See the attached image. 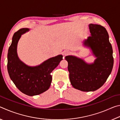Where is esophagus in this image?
I'll return each instance as SVG.
<instances>
[{"label": "esophagus", "instance_id": "obj_1", "mask_svg": "<svg viewBox=\"0 0 120 120\" xmlns=\"http://www.w3.org/2000/svg\"><path fill=\"white\" fill-rule=\"evenodd\" d=\"M69 53H70V51L68 50H66L64 52V56L68 55V54H69Z\"/></svg>", "mask_w": 120, "mask_h": 120}]
</instances>
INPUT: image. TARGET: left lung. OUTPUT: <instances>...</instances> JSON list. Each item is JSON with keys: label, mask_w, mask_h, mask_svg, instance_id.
Here are the masks:
<instances>
[{"label": "left lung", "mask_w": 120, "mask_h": 120, "mask_svg": "<svg viewBox=\"0 0 120 120\" xmlns=\"http://www.w3.org/2000/svg\"><path fill=\"white\" fill-rule=\"evenodd\" d=\"M91 35L84 44L90 48L96 59L94 63L87 64L82 59L72 56L65 57L68 63L71 84L83 92L95 91L104 85L113 67V49L106 30L103 26L90 24Z\"/></svg>", "instance_id": "left-lung-1"}]
</instances>
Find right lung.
<instances>
[{
	"instance_id": "add662e5",
	"label": "right lung",
	"mask_w": 120,
	"mask_h": 120,
	"mask_svg": "<svg viewBox=\"0 0 120 120\" xmlns=\"http://www.w3.org/2000/svg\"><path fill=\"white\" fill-rule=\"evenodd\" d=\"M29 31L27 28L14 33L7 54V70L9 77L17 88L28 96L39 95L49 88L52 82L51 73L63 59L62 55L51 58L38 66L25 64L18 57L17 46L22 34Z\"/></svg>"
}]
</instances>
